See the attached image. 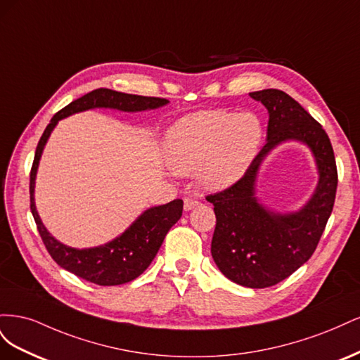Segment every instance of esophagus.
<instances>
[{
    "mask_svg": "<svg viewBox=\"0 0 360 360\" xmlns=\"http://www.w3.org/2000/svg\"><path fill=\"white\" fill-rule=\"evenodd\" d=\"M200 204V201L197 200V198H192V197H186L184 198V202H183V207H184V210L186 212H189V210H192L193 207H197Z\"/></svg>",
    "mask_w": 360,
    "mask_h": 360,
    "instance_id": "34e87169",
    "label": "esophagus"
}]
</instances>
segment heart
Wrapping results in <instances>:
<instances>
[{
  "mask_svg": "<svg viewBox=\"0 0 360 360\" xmlns=\"http://www.w3.org/2000/svg\"><path fill=\"white\" fill-rule=\"evenodd\" d=\"M263 136V123L254 112H195L168 130L165 159L184 176L198 171L204 188L224 189L245 176Z\"/></svg>",
  "mask_w": 360,
  "mask_h": 360,
  "instance_id": "b5f03b06",
  "label": "heart"
}]
</instances>
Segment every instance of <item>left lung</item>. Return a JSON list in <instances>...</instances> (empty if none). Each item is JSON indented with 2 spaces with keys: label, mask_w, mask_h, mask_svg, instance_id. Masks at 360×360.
<instances>
[{
  "label": "left lung",
  "mask_w": 360,
  "mask_h": 360,
  "mask_svg": "<svg viewBox=\"0 0 360 360\" xmlns=\"http://www.w3.org/2000/svg\"><path fill=\"white\" fill-rule=\"evenodd\" d=\"M249 96L269 112L267 143L240 180L205 200L214 205L212 257L216 266L238 285L266 288L292 275L314 254L333 209L338 171L328 134L299 102L275 89ZM291 139L311 148L321 177L311 200L299 212L281 215L257 202L255 181L264 158Z\"/></svg>",
  "instance_id": "obj_1"
}]
</instances>
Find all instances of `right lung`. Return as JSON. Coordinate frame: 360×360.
<instances>
[{
	"label": "right lung",
	"instance_id": "1",
	"mask_svg": "<svg viewBox=\"0 0 360 360\" xmlns=\"http://www.w3.org/2000/svg\"><path fill=\"white\" fill-rule=\"evenodd\" d=\"M167 103L168 101L160 99V97H147L120 93L110 89H97L73 101L51 118V123L46 126L37 144L34 162H32L30 172V209L49 255L58 266L66 269L70 274L97 285H122L134 281L150 266L169 228L181 217L183 201L174 200L168 204L151 207L141 214L122 236L103 246L76 249L60 243L41 224L34 204V184L39 160L51 132L61 118L75 112L93 110V108H112V110L118 111L136 112L156 110V108Z\"/></svg>",
	"mask_w": 360,
	"mask_h": 360
}]
</instances>
